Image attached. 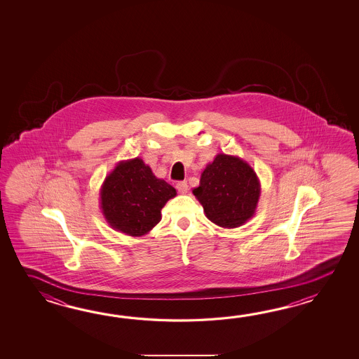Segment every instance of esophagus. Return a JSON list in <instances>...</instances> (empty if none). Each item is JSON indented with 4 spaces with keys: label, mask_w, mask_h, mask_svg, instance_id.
<instances>
[{
    "label": "esophagus",
    "mask_w": 359,
    "mask_h": 359,
    "mask_svg": "<svg viewBox=\"0 0 359 359\" xmlns=\"http://www.w3.org/2000/svg\"><path fill=\"white\" fill-rule=\"evenodd\" d=\"M177 190L180 194H187V191H189V184L186 181H181V182H177L176 184Z\"/></svg>",
    "instance_id": "34e87169"
}]
</instances>
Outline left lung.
I'll return each instance as SVG.
<instances>
[{
  "instance_id": "8db88e82",
  "label": "left lung",
  "mask_w": 359,
  "mask_h": 359,
  "mask_svg": "<svg viewBox=\"0 0 359 359\" xmlns=\"http://www.w3.org/2000/svg\"><path fill=\"white\" fill-rule=\"evenodd\" d=\"M192 194L209 221L222 229H236L255 214L260 198L259 178L244 159L218 154L206 164L200 184Z\"/></svg>"
}]
</instances>
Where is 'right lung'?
I'll return each mask as SVG.
<instances>
[{
	"instance_id": "right-lung-1",
	"label": "right lung",
	"mask_w": 359,
	"mask_h": 359,
	"mask_svg": "<svg viewBox=\"0 0 359 359\" xmlns=\"http://www.w3.org/2000/svg\"><path fill=\"white\" fill-rule=\"evenodd\" d=\"M176 195L173 186L155 177L141 158H135L119 161L105 177L100 208L111 229L140 237L161 222L163 206Z\"/></svg>"
}]
</instances>
